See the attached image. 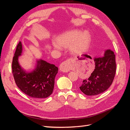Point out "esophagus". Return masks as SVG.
Instances as JSON below:
<instances>
[{"mask_svg": "<svg viewBox=\"0 0 130 130\" xmlns=\"http://www.w3.org/2000/svg\"><path fill=\"white\" fill-rule=\"evenodd\" d=\"M70 60H67L63 62L60 65V69L61 71L63 72H68L70 71Z\"/></svg>", "mask_w": 130, "mask_h": 130, "instance_id": "obj_1", "label": "esophagus"}]
</instances>
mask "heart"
I'll list each match as a JSON object with an SVG mask.
<instances>
[{"mask_svg": "<svg viewBox=\"0 0 130 130\" xmlns=\"http://www.w3.org/2000/svg\"><path fill=\"white\" fill-rule=\"evenodd\" d=\"M56 41L52 42L54 49L61 50L62 47H69L70 52L74 55L86 53L88 50L91 42V37L88 31L73 30L58 36Z\"/></svg>", "mask_w": 130, "mask_h": 130, "instance_id": "b5f03b06", "label": "heart"}]
</instances>
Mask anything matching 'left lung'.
Wrapping results in <instances>:
<instances>
[{"mask_svg": "<svg viewBox=\"0 0 130 130\" xmlns=\"http://www.w3.org/2000/svg\"><path fill=\"white\" fill-rule=\"evenodd\" d=\"M115 55L112 50H105L104 56L94 58L95 69L88 79L79 87L87 95H96L104 92L112 84L116 71Z\"/></svg>", "mask_w": 130, "mask_h": 130, "instance_id": "8db88e82", "label": "left lung"}]
</instances>
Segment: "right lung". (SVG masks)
I'll return each instance as SVG.
<instances>
[{
  "instance_id": "add662e5",
  "label": "right lung",
  "mask_w": 130,
  "mask_h": 130,
  "mask_svg": "<svg viewBox=\"0 0 130 130\" xmlns=\"http://www.w3.org/2000/svg\"><path fill=\"white\" fill-rule=\"evenodd\" d=\"M22 52V44L19 42L12 64L13 77L18 87L30 97L43 99L49 96L53 92L58 68L54 64L39 59L36 60L35 69L27 72L22 67L18 61Z\"/></svg>"
}]
</instances>
